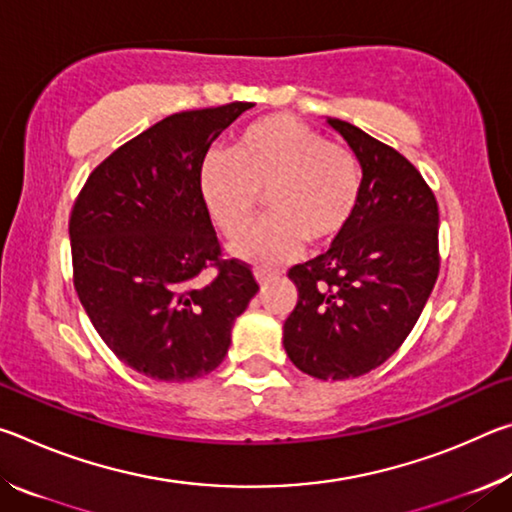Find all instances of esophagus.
Instances as JSON below:
<instances>
[{"instance_id":"1","label":"esophagus","mask_w":512,"mask_h":512,"mask_svg":"<svg viewBox=\"0 0 512 512\" xmlns=\"http://www.w3.org/2000/svg\"><path fill=\"white\" fill-rule=\"evenodd\" d=\"M255 277H257V282L259 284H266V282H273V280H277V277H280V273H275V271H268V268H255Z\"/></svg>"}]
</instances>
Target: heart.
<instances>
[{"mask_svg":"<svg viewBox=\"0 0 512 512\" xmlns=\"http://www.w3.org/2000/svg\"><path fill=\"white\" fill-rule=\"evenodd\" d=\"M201 194L228 237L253 223L266 196L271 216L230 250L246 262L275 266L298 257L305 241L325 248L345 235L359 207L361 167L350 146L293 115H268L237 137L232 155H207Z\"/></svg>","mask_w":512,"mask_h":512,"instance_id":"obj_1","label":"heart"}]
</instances>
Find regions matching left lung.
Segmentation results:
<instances>
[{
    "label": "left lung",
    "instance_id": "1",
    "mask_svg": "<svg viewBox=\"0 0 512 512\" xmlns=\"http://www.w3.org/2000/svg\"><path fill=\"white\" fill-rule=\"evenodd\" d=\"M363 169L357 214L327 253L289 268L298 302L284 350L316 379H350L381 366L418 323L438 280V203L393 146L329 119Z\"/></svg>",
    "mask_w": 512,
    "mask_h": 512
}]
</instances>
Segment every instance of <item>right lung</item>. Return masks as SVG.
<instances>
[{"instance_id":"right-lung-1","label":"right lung","mask_w":512,"mask_h":512,"mask_svg":"<svg viewBox=\"0 0 512 512\" xmlns=\"http://www.w3.org/2000/svg\"><path fill=\"white\" fill-rule=\"evenodd\" d=\"M248 108L164 117L94 167L69 214L81 305L117 359L151 379L212 372L259 291L253 268L223 253L201 194L207 149Z\"/></svg>"}]
</instances>
